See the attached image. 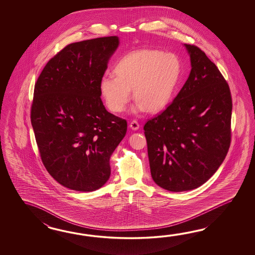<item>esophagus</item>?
Instances as JSON below:
<instances>
[{"label":"esophagus","instance_id":"34e87169","mask_svg":"<svg viewBox=\"0 0 255 255\" xmlns=\"http://www.w3.org/2000/svg\"><path fill=\"white\" fill-rule=\"evenodd\" d=\"M130 128L132 130H137L139 128V124L137 123V121H135V120H133L131 123L129 124Z\"/></svg>","mask_w":255,"mask_h":255}]
</instances>
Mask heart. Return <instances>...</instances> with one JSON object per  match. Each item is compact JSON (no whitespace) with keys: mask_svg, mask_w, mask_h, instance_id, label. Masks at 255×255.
Segmentation results:
<instances>
[{"mask_svg":"<svg viewBox=\"0 0 255 255\" xmlns=\"http://www.w3.org/2000/svg\"><path fill=\"white\" fill-rule=\"evenodd\" d=\"M115 75L106 74L99 89L108 109L121 113L129 102L131 89L136 99L132 112L157 113L170 102L179 83L181 65L177 55L157 50L131 52L118 62Z\"/></svg>","mask_w":255,"mask_h":255,"instance_id":"1","label":"heart"}]
</instances>
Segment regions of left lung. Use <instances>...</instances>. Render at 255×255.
Masks as SVG:
<instances>
[{
	"label": "left lung",
	"instance_id": "obj_1",
	"mask_svg": "<svg viewBox=\"0 0 255 255\" xmlns=\"http://www.w3.org/2000/svg\"><path fill=\"white\" fill-rule=\"evenodd\" d=\"M190 75L173 102L144 126L150 172L168 191L190 190L215 173L231 144L232 97L214 63L184 44Z\"/></svg>",
	"mask_w": 255,
	"mask_h": 255
}]
</instances>
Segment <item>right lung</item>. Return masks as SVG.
<instances>
[{"label":"right lung","mask_w":255,"mask_h":255,"mask_svg":"<svg viewBox=\"0 0 255 255\" xmlns=\"http://www.w3.org/2000/svg\"><path fill=\"white\" fill-rule=\"evenodd\" d=\"M118 36L71 43L44 66L34 87L31 122L44 167L58 183L94 191L110 177L109 158L127 121L109 113L100 80Z\"/></svg>","instance_id":"1"}]
</instances>
